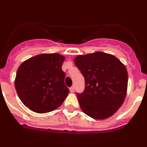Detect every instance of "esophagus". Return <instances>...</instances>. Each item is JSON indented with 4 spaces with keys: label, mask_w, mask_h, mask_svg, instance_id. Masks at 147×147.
<instances>
[{
    "label": "esophagus",
    "mask_w": 147,
    "mask_h": 147,
    "mask_svg": "<svg viewBox=\"0 0 147 147\" xmlns=\"http://www.w3.org/2000/svg\"><path fill=\"white\" fill-rule=\"evenodd\" d=\"M69 90H70V92H74V90H75V86H72V87L69 88Z\"/></svg>",
    "instance_id": "esophagus-1"
}]
</instances>
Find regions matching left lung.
<instances>
[{
  "label": "left lung",
  "instance_id": "1",
  "mask_svg": "<svg viewBox=\"0 0 147 147\" xmlns=\"http://www.w3.org/2000/svg\"><path fill=\"white\" fill-rule=\"evenodd\" d=\"M74 61L85 79L84 90L76 93L83 112L96 120L114 115L126 96L125 67L115 56L103 52L78 56Z\"/></svg>",
  "mask_w": 147,
  "mask_h": 147
}]
</instances>
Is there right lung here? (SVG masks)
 <instances>
[{"label": "right lung", "instance_id": "add662e5", "mask_svg": "<svg viewBox=\"0 0 147 147\" xmlns=\"http://www.w3.org/2000/svg\"><path fill=\"white\" fill-rule=\"evenodd\" d=\"M64 57L59 53H42L20 66L15 79L18 96L27 107L46 113L61 106L69 90L61 69Z\"/></svg>", "mask_w": 147, "mask_h": 147}]
</instances>
